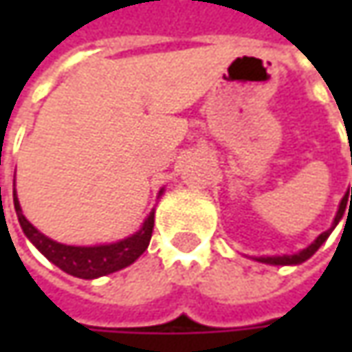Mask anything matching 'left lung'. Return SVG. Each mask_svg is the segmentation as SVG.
I'll return each mask as SVG.
<instances>
[{
    "label": "left lung",
    "instance_id": "1",
    "mask_svg": "<svg viewBox=\"0 0 352 352\" xmlns=\"http://www.w3.org/2000/svg\"><path fill=\"white\" fill-rule=\"evenodd\" d=\"M349 194V192H346ZM351 197H352V188H351ZM352 204V199H351ZM345 208H346V197H343V201H341V206H339V211H337V215H335V221H333V227L331 229H327L325 233H321V235L307 247V249L300 250V252H296V254H284V256H261V258H256L258 263H266V264H282V266H286V264H302L304 261H307L311 254H316V250L327 241V236L331 235V231L337 227V223L341 221V217H343V213H345Z\"/></svg>",
    "mask_w": 352,
    "mask_h": 352
}]
</instances>
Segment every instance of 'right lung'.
Masks as SVG:
<instances>
[{"label":"right lung","instance_id":"1","mask_svg":"<svg viewBox=\"0 0 352 352\" xmlns=\"http://www.w3.org/2000/svg\"><path fill=\"white\" fill-rule=\"evenodd\" d=\"M13 204H15L21 229L29 236V241L34 247L41 250L50 263L56 264L60 270L76 278H84V280H94V278L111 274V272H117V270L135 263L148 247L151 236H153V227H155V211H151V215L144 219L141 229L135 235L127 236L119 243L98 245V247H70V245L56 243L34 229L21 211L17 194H13Z\"/></svg>","mask_w":352,"mask_h":352}]
</instances>
